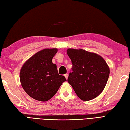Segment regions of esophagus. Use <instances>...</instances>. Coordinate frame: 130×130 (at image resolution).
Segmentation results:
<instances>
[{"mask_svg": "<svg viewBox=\"0 0 130 130\" xmlns=\"http://www.w3.org/2000/svg\"><path fill=\"white\" fill-rule=\"evenodd\" d=\"M64 76H65V77H66V79H68V73H66V74L64 75Z\"/></svg>", "mask_w": 130, "mask_h": 130, "instance_id": "34e87169", "label": "esophagus"}]
</instances>
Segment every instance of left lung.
<instances>
[{
	"label": "left lung",
	"instance_id": "8db88e82",
	"mask_svg": "<svg viewBox=\"0 0 130 130\" xmlns=\"http://www.w3.org/2000/svg\"><path fill=\"white\" fill-rule=\"evenodd\" d=\"M67 53L72 64L68 82L83 101L94 99L103 91L108 80L107 63L101 56L83 49L68 48Z\"/></svg>",
	"mask_w": 130,
	"mask_h": 130
}]
</instances>
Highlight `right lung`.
Returning a JSON list of instances; mask_svg holds the SVG:
<instances>
[{
    "label": "right lung",
    "mask_w": 130,
    "mask_h": 130,
    "mask_svg": "<svg viewBox=\"0 0 130 130\" xmlns=\"http://www.w3.org/2000/svg\"><path fill=\"white\" fill-rule=\"evenodd\" d=\"M57 51V48H46L39 51L21 69L22 87L27 94L38 101H47L51 99L66 81L64 76L58 74L57 65L52 62Z\"/></svg>",
    "instance_id": "add662e5"
}]
</instances>
